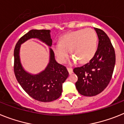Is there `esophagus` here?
<instances>
[{
	"mask_svg": "<svg viewBox=\"0 0 124 124\" xmlns=\"http://www.w3.org/2000/svg\"><path fill=\"white\" fill-rule=\"evenodd\" d=\"M67 70H68L69 74H71L73 72V69H72V68H70V67H67Z\"/></svg>",
	"mask_w": 124,
	"mask_h": 124,
	"instance_id": "1",
	"label": "esophagus"
}]
</instances>
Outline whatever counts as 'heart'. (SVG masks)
<instances>
[{"label": "heart", "mask_w": 124, "mask_h": 124, "mask_svg": "<svg viewBox=\"0 0 124 124\" xmlns=\"http://www.w3.org/2000/svg\"><path fill=\"white\" fill-rule=\"evenodd\" d=\"M97 35L91 28L70 32L60 38L59 43L52 45V48L60 63H64L69 51L73 55L72 60L80 64L87 63L94 57L97 48Z\"/></svg>", "instance_id": "obj_1"}]
</instances>
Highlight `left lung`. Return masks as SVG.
I'll use <instances>...</instances> for the list:
<instances>
[{
	"instance_id": "left-lung-1",
	"label": "left lung",
	"mask_w": 124,
	"mask_h": 124,
	"mask_svg": "<svg viewBox=\"0 0 124 124\" xmlns=\"http://www.w3.org/2000/svg\"><path fill=\"white\" fill-rule=\"evenodd\" d=\"M98 37L97 50L89 62L74 69L78 78L76 87L86 96L97 95L110 83L115 64V53L110 38L103 30L94 28Z\"/></svg>"
}]
</instances>
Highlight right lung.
<instances>
[{"instance_id": "1", "label": "right lung", "mask_w": 124, "mask_h": 124, "mask_svg": "<svg viewBox=\"0 0 124 124\" xmlns=\"http://www.w3.org/2000/svg\"><path fill=\"white\" fill-rule=\"evenodd\" d=\"M31 38L39 39L48 46L52 45L48 30H31L22 36L16 45L14 52L16 78L31 97L41 102L52 101L62 94V84L69 76V72L65 66L56 62L54 51L50 48L49 63L44 70L38 74H31L26 71L21 63L19 50L21 45Z\"/></svg>"}]
</instances>
